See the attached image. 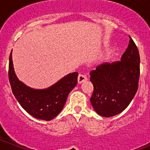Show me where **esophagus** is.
<instances>
[{"mask_svg": "<svg viewBox=\"0 0 150 150\" xmlns=\"http://www.w3.org/2000/svg\"><path fill=\"white\" fill-rule=\"evenodd\" d=\"M87 81L86 76H85V75H81V74H80V75H78V84H81L82 83L85 82V81Z\"/></svg>", "mask_w": 150, "mask_h": 150, "instance_id": "esophagus-1", "label": "esophagus"}]
</instances>
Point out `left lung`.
I'll list each match as a JSON object with an SVG mask.
<instances>
[{"label":"left lung","instance_id":"obj_1","mask_svg":"<svg viewBox=\"0 0 150 150\" xmlns=\"http://www.w3.org/2000/svg\"><path fill=\"white\" fill-rule=\"evenodd\" d=\"M120 62L103 63L90 72L94 91L91 105L100 116L110 117L122 112L139 87L140 56L131 37Z\"/></svg>","mask_w":150,"mask_h":150}]
</instances>
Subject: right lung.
<instances>
[{
    "label": "right lung",
    "mask_w": 150,
    "mask_h": 150,
    "mask_svg": "<svg viewBox=\"0 0 150 150\" xmlns=\"http://www.w3.org/2000/svg\"><path fill=\"white\" fill-rule=\"evenodd\" d=\"M12 51V50H11ZM9 56L8 79L13 94L25 111L38 120L49 121L62 111L68 94L78 83V72L65 75L59 81L44 89L30 88L17 78Z\"/></svg>",
    "instance_id": "1"
}]
</instances>
